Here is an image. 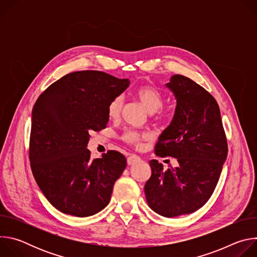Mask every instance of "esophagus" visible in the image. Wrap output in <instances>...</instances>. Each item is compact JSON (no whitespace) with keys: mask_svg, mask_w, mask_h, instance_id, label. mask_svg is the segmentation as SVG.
Masks as SVG:
<instances>
[{"mask_svg":"<svg viewBox=\"0 0 257 257\" xmlns=\"http://www.w3.org/2000/svg\"><path fill=\"white\" fill-rule=\"evenodd\" d=\"M140 162H141V159H140L138 156H136V155H131V156L127 159V163H128L129 166L135 165V164L140 163Z\"/></svg>","mask_w":257,"mask_h":257,"instance_id":"obj_1","label":"esophagus"}]
</instances>
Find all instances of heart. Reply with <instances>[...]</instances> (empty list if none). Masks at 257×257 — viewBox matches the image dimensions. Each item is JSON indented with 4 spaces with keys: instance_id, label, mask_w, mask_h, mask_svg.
Segmentation results:
<instances>
[{
    "instance_id": "1",
    "label": "heart",
    "mask_w": 257,
    "mask_h": 257,
    "mask_svg": "<svg viewBox=\"0 0 257 257\" xmlns=\"http://www.w3.org/2000/svg\"><path fill=\"white\" fill-rule=\"evenodd\" d=\"M136 96L150 113H156L159 111L164 103L163 93L153 85L140 86L136 90ZM122 106L123 97L121 95L114 97L107 104V116L111 119H117L121 114ZM149 138V134L138 133L133 130H127L123 135V139L126 142L136 146H140L142 144V140Z\"/></svg>"
}]
</instances>
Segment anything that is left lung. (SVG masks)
<instances>
[{
  "label": "left lung",
  "instance_id": "obj_1",
  "mask_svg": "<svg viewBox=\"0 0 257 257\" xmlns=\"http://www.w3.org/2000/svg\"><path fill=\"white\" fill-rule=\"evenodd\" d=\"M166 86L177 105L155 152L158 157L177 159L179 166L164 171L162 164L152 160L144 193L154 211L174 217L194 212L210 198L227 159L228 143L218 104L208 91L179 74Z\"/></svg>",
  "mask_w": 257,
  "mask_h": 257
}]
</instances>
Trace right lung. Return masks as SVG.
<instances>
[{
  "instance_id": "1",
  "label": "right lung",
  "mask_w": 257,
  "mask_h": 257,
  "mask_svg": "<svg viewBox=\"0 0 257 257\" xmlns=\"http://www.w3.org/2000/svg\"><path fill=\"white\" fill-rule=\"evenodd\" d=\"M100 71H77L51 84L32 109L29 161L46 198L61 212L89 216L111 199L127 166L119 152L90 159L89 133L104 129L107 104L128 86Z\"/></svg>"
}]
</instances>
